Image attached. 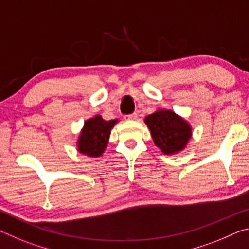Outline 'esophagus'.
<instances>
[{
	"mask_svg": "<svg viewBox=\"0 0 249 249\" xmlns=\"http://www.w3.org/2000/svg\"><path fill=\"white\" fill-rule=\"evenodd\" d=\"M128 120H137V113H133V114H130L127 116Z\"/></svg>",
	"mask_w": 249,
	"mask_h": 249,
	"instance_id": "esophagus-1",
	"label": "esophagus"
}]
</instances>
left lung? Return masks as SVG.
I'll return each instance as SVG.
<instances>
[{
	"label": "left lung",
	"instance_id": "left-lung-1",
	"mask_svg": "<svg viewBox=\"0 0 249 249\" xmlns=\"http://www.w3.org/2000/svg\"><path fill=\"white\" fill-rule=\"evenodd\" d=\"M154 144L163 155L179 154L192 137V127L188 121L169 108H158L145 117Z\"/></svg>",
	"mask_w": 249,
	"mask_h": 249
}]
</instances>
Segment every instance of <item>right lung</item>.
I'll return each mask as SVG.
<instances>
[{"instance_id":"right-lung-1","label":"right lung","mask_w":249,"mask_h":249,"mask_svg":"<svg viewBox=\"0 0 249 249\" xmlns=\"http://www.w3.org/2000/svg\"><path fill=\"white\" fill-rule=\"evenodd\" d=\"M116 123H119V119L105 121L99 114L88 119L75 142L77 150L88 157H101L108 144L111 130Z\"/></svg>"}]
</instances>
